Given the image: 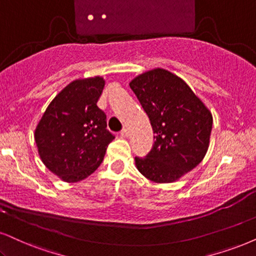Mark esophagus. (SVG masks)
Returning <instances> with one entry per match:
<instances>
[{
	"instance_id": "obj_1",
	"label": "esophagus",
	"mask_w": 256,
	"mask_h": 256,
	"mask_svg": "<svg viewBox=\"0 0 256 256\" xmlns=\"http://www.w3.org/2000/svg\"><path fill=\"white\" fill-rule=\"evenodd\" d=\"M120 136L122 138H126L128 136V128H122V130L120 131Z\"/></svg>"
}]
</instances>
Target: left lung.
Returning a JSON list of instances; mask_svg holds the SVG:
<instances>
[{
  "mask_svg": "<svg viewBox=\"0 0 256 256\" xmlns=\"http://www.w3.org/2000/svg\"><path fill=\"white\" fill-rule=\"evenodd\" d=\"M131 90L143 106L154 130V143L136 166L148 180L171 183L192 171L209 146L212 116L184 80L156 68L136 76Z\"/></svg>",
  "mask_w": 256,
  "mask_h": 256,
  "instance_id": "left-lung-1",
  "label": "left lung"
}]
</instances>
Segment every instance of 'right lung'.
<instances>
[{
    "mask_svg": "<svg viewBox=\"0 0 256 256\" xmlns=\"http://www.w3.org/2000/svg\"><path fill=\"white\" fill-rule=\"evenodd\" d=\"M104 86L102 76L74 80L52 100L35 128L41 160L64 182L94 172L114 139L96 105Z\"/></svg>",
    "mask_w": 256,
    "mask_h": 256,
    "instance_id": "obj_1",
    "label": "right lung"
}]
</instances>
